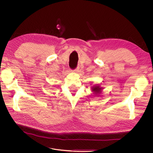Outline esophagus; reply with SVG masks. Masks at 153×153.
Here are the masks:
<instances>
[{
  "label": "esophagus",
  "mask_w": 153,
  "mask_h": 153,
  "mask_svg": "<svg viewBox=\"0 0 153 153\" xmlns=\"http://www.w3.org/2000/svg\"><path fill=\"white\" fill-rule=\"evenodd\" d=\"M79 67H77L76 69H74V70H73V71H74V72H77L79 71Z\"/></svg>",
  "instance_id": "1"
}]
</instances>
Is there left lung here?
<instances>
[{"label":"left lung","mask_w":153,"mask_h":153,"mask_svg":"<svg viewBox=\"0 0 153 153\" xmlns=\"http://www.w3.org/2000/svg\"><path fill=\"white\" fill-rule=\"evenodd\" d=\"M100 89H101L100 88H99V86H95V87H93V91H94L95 92H99V91H100Z\"/></svg>","instance_id":"left-lung-1"}]
</instances>
